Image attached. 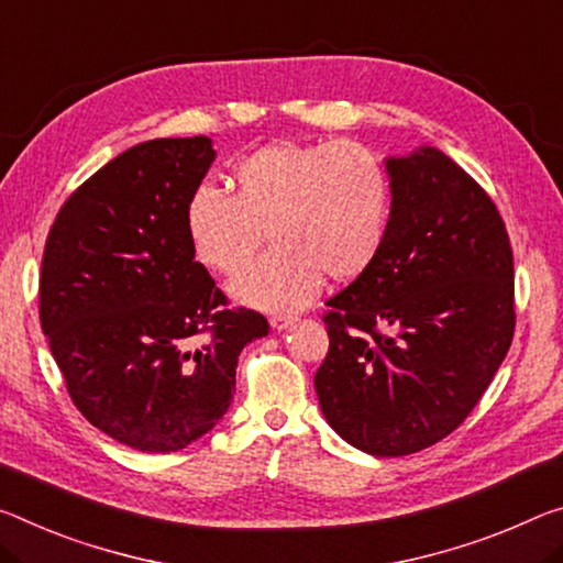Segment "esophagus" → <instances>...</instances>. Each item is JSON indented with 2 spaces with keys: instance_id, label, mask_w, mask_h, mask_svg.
Masks as SVG:
<instances>
[{
  "instance_id": "obj_1",
  "label": "esophagus",
  "mask_w": 563,
  "mask_h": 563,
  "mask_svg": "<svg viewBox=\"0 0 563 563\" xmlns=\"http://www.w3.org/2000/svg\"><path fill=\"white\" fill-rule=\"evenodd\" d=\"M292 323H296V318H292V316H273L271 318V325L275 330H288Z\"/></svg>"
}]
</instances>
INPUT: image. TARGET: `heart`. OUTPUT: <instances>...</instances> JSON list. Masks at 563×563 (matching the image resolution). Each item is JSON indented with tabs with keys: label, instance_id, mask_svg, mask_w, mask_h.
<instances>
[{
	"label": "heart",
	"instance_id": "b5f03b06",
	"mask_svg": "<svg viewBox=\"0 0 563 563\" xmlns=\"http://www.w3.org/2000/svg\"><path fill=\"white\" fill-rule=\"evenodd\" d=\"M228 192L200 185L185 202V233L198 261L233 275L263 245L273 250L230 283L261 310H298L323 273L358 278L376 261L390 220V180L380 159L353 142H273L240 157Z\"/></svg>",
	"mask_w": 563,
	"mask_h": 563
}]
</instances>
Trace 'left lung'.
<instances>
[{
    "instance_id": "obj_1",
    "label": "left lung",
    "mask_w": 563,
    "mask_h": 563,
    "mask_svg": "<svg viewBox=\"0 0 563 563\" xmlns=\"http://www.w3.org/2000/svg\"><path fill=\"white\" fill-rule=\"evenodd\" d=\"M376 261L330 298L316 394L371 456H408L466 421L511 347L514 253L496 205L435 147L388 157Z\"/></svg>"
}]
</instances>
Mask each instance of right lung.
<instances>
[{"label":"right lung","instance_id":"right-lung-1","mask_svg":"<svg viewBox=\"0 0 563 563\" xmlns=\"http://www.w3.org/2000/svg\"><path fill=\"white\" fill-rule=\"evenodd\" d=\"M210 137L124 150L69 195L42 257L40 323L89 423L147 453L180 451L233 404L238 355L267 335L195 261L185 202Z\"/></svg>","mask_w":563,"mask_h":563}]
</instances>
